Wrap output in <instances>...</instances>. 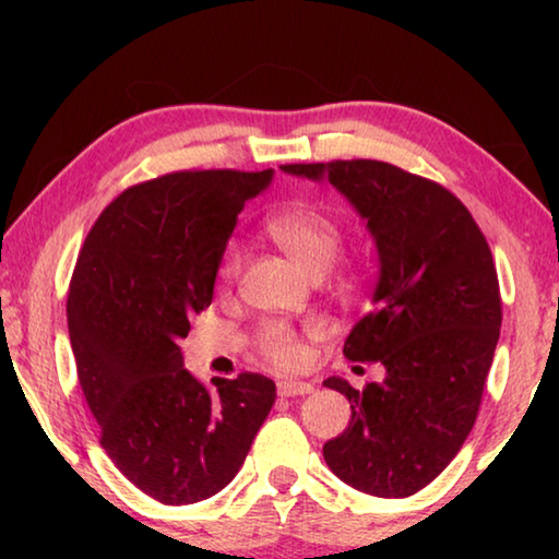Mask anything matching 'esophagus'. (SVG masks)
I'll use <instances>...</instances> for the list:
<instances>
[{
	"label": "esophagus",
	"mask_w": 559,
	"mask_h": 559,
	"mask_svg": "<svg viewBox=\"0 0 559 559\" xmlns=\"http://www.w3.org/2000/svg\"><path fill=\"white\" fill-rule=\"evenodd\" d=\"M313 392V384L310 382H298V380H281L278 382V394L281 396H300Z\"/></svg>",
	"instance_id": "1"
}]
</instances>
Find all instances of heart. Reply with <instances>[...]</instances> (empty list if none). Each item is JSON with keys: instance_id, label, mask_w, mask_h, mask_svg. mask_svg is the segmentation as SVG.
<instances>
[{"instance_id": "heart-1", "label": "heart", "mask_w": 559, "mask_h": 559, "mask_svg": "<svg viewBox=\"0 0 559 559\" xmlns=\"http://www.w3.org/2000/svg\"><path fill=\"white\" fill-rule=\"evenodd\" d=\"M266 231L273 241H276L283 253L298 263V266L308 273V276H325L333 269V263L343 249V231L340 224L328 216L325 212L316 210V206H288L269 216ZM241 269V249L236 243H229L222 259V278L234 281L236 273ZM261 349L269 359L288 367L296 365L302 347L298 343L296 333L281 323H271L263 328L261 333Z\"/></svg>"}]
</instances>
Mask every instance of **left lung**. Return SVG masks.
Instances as JSON below:
<instances>
[{"instance_id": "8db88e82", "label": "left lung", "mask_w": 559, "mask_h": 559, "mask_svg": "<svg viewBox=\"0 0 559 559\" xmlns=\"http://www.w3.org/2000/svg\"><path fill=\"white\" fill-rule=\"evenodd\" d=\"M330 182L365 222L377 249L372 310L345 340L353 362H382L384 380L357 392L343 377L353 419L323 447L340 480L377 498L429 486L476 421L500 337L493 257L449 189L377 159L281 165Z\"/></svg>"}]
</instances>
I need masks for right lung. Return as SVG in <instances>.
Wrapping results in <instances>:
<instances>
[{
  "label": "right lung",
  "mask_w": 559,
  "mask_h": 559,
  "mask_svg": "<svg viewBox=\"0 0 559 559\" xmlns=\"http://www.w3.org/2000/svg\"><path fill=\"white\" fill-rule=\"evenodd\" d=\"M273 169L175 173L130 187L83 243L69 290L79 382L118 471L165 506L229 486L276 384L243 372L206 390L185 370L189 318L212 306L243 204Z\"/></svg>",
  "instance_id": "right-lung-1"
}]
</instances>
